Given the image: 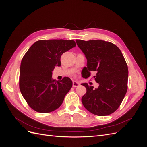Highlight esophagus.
Instances as JSON below:
<instances>
[{"label":"esophagus","mask_w":147,"mask_h":147,"mask_svg":"<svg viewBox=\"0 0 147 147\" xmlns=\"http://www.w3.org/2000/svg\"><path fill=\"white\" fill-rule=\"evenodd\" d=\"M80 85V84L79 82H76V81H74L73 82V88H76V87H78Z\"/></svg>","instance_id":"1"}]
</instances>
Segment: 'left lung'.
<instances>
[{
    "label": "left lung",
    "mask_w": 147,
    "mask_h": 147,
    "mask_svg": "<svg viewBox=\"0 0 147 147\" xmlns=\"http://www.w3.org/2000/svg\"><path fill=\"white\" fill-rule=\"evenodd\" d=\"M76 42L88 60L83 78H88L90 72H95V80L99 84L95 89L88 83L82 84L86 88L82 104L92 114L110 115L118 109L127 92L128 68L125 59L120 49L111 42L101 40Z\"/></svg>",
    "instance_id": "left-lung-1"
}]
</instances>
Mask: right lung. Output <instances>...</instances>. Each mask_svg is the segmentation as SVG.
I'll use <instances>...</instances> for the list:
<instances>
[{"label":"right lung","mask_w":147,"mask_h":147,"mask_svg":"<svg viewBox=\"0 0 147 147\" xmlns=\"http://www.w3.org/2000/svg\"><path fill=\"white\" fill-rule=\"evenodd\" d=\"M73 40H41L36 42L23 57L20 66L19 86L28 105L34 111L47 113L57 110L72 87L65 77L57 81L52 78L56 65H61L63 53L75 47Z\"/></svg>","instance_id":"1"}]
</instances>
